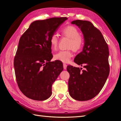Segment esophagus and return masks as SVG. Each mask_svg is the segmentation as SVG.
Listing matches in <instances>:
<instances>
[{
  "label": "esophagus",
  "instance_id": "obj_1",
  "mask_svg": "<svg viewBox=\"0 0 121 121\" xmlns=\"http://www.w3.org/2000/svg\"><path fill=\"white\" fill-rule=\"evenodd\" d=\"M63 67H64V69H67V65L66 64H63Z\"/></svg>",
  "mask_w": 121,
  "mask_h": 121
}]
</instances>
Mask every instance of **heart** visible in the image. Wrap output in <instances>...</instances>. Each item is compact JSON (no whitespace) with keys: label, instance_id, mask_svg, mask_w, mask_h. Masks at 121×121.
Returning a JSON list of instances; mask_svg holds the SVG:
<instances>
[{"label":"heart","instance_id":"1","mask_svg":"<svg viewBox=\"0 0 121 121\" xmlns=\"http://www.w3.org/2000/svg\"><path fill=\"white\" fill-rule=\"evenodd\" d=\"M62 34L65 37L70 38L71 41L69 44V48H72L74 51H78L82 48L83 45V38L80 35L79 30L75 27L69 26L61 30ZM58 39L56 34H52L50 38V43L52 48H56L58 45ZM73 56V53L70 50H61L54 55V58L63 63H67Z\"/></svg>","mask_w":121,"mask_h":121}]
</instances>
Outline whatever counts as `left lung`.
Returning a JSON list of instances; mask_svg holds the SVG:
<instances>
[{
	"label": "left lung",
	"mask_w": 121,
	"mask_h": 121,
	"mask_svg": "<svg viewBox=\"0 0 121 121\" xmlns=\"http://www.w3.org/2000/svg\"><path fill=\"white\" fill-rule=\"evenodd\" d=\"M80 29L84 40L83 50L74 62L84 69L68 65V82L70 96L77 100L91 99L99 93L109 73V51L100 31L90 22L75 20L71 22Z\"/></svg>",
	"instance_id": "left-lung-1"
}]
</instances>
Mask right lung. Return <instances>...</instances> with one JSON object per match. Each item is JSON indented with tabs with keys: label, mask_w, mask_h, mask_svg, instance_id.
I'll list each match as a JSON object with an SVG mask.
<instances>
[{
	"label": "right lung",
	"mask_w": 121,
	"mask_h": 121,
	"mask_svg": "<svg viewBox=\"0 0 121 121\" xmlns=\"http://www.w3.org/2000/svg\"><path fill=\"white\" fill-rule=\"evenodd\" d=\"M67 19L34 21L20 38L13 65L18 86L29 98L42 101L52 95V84L64 68L60 60L50 61V38Z\"/></svg>",
	"instance_id": "right-lung-1"
}]
</instances>
